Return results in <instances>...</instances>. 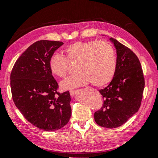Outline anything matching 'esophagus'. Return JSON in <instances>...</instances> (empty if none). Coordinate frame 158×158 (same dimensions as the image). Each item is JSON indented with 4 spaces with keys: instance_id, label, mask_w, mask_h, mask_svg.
I'll return each instance as SVG.
<instances>
[{
    "instance_id": "obj_1",
    "label": "esophagus",
    "mask_w": 158,
    "mask_h": 158,
    "mask_svg": "<svg viewBox=\"0 0 158 158\" xmlns=\"http://www.w3.org/2000/svg\"><path fill=\"white\" fill-rule=\"evenodd\" d=\"M77 92H78V90H70V95L71 96L75 95V94L77 93Z\"/></svg>"
}]
</instances>
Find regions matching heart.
<instances>
[{
    "label": "heart",
    "mask_w": 158,
    "mask_h": 158,
    "mask_svg": "<svg viewBox=\"0 0 158 158\" xmlns=\"http://www.w3.org/2000/svg\"><path fill=\"white\" fill-rule=\"evenodd\" d=\"M65 57L53 54L49 60V68L54 75L64 78L69 71V62L77 63L78 73L61 83L64 89L82 86L89 83L97 87L109 84L117 69L115 52L106 41H79L65 48Z\"/></svg>",
    "instance_id": "obj_1"
}]
</instances>
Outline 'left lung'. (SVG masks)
<instances>
[{"label": "left lung", "mask_w": 158, "mask_h": 158, "mask_svg": "<svg viewBox=\"0 0 158 158\" xmlns=\"http://www.w3.org/2000/svg\"><path fill=\"white\" fill-rule=\"evenodd\" d=\"M110 40L117 50L116 73L108 86L99 90L104 102L94 117L100 127L114 128L125 124L138 111L145 81L136 54L116 39Z\"/></svg>", "instance_id": "1"}]
</instances>
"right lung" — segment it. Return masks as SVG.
<instances>
[{
    "mask_svg": "<svg viewBox=\"0 0 158 158\" xmlns=\"http://www.w3.org/2000/svg\"><path fill=\"white\" fill-rule=\"evenodd\" d=\"M64 44L41 40L23 53L10 74L11 95L16 106L28 122L45 131H54L69 122L70 95L60 93L49 68L51 56Z\"/></svg>",
    "mask_w": 158,
    "mask_h": 158,
    "instance_id": "add662e5",
    "label": "right lung"
}]
</instances>
